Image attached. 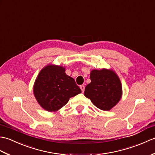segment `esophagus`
<instances>
[{
	"mask_svg": "<svg viewBox=\"0 0 155 155\" xmlns=\"http://www.w3.org/2000/svg\"><path fill=\"white\" fill-rule=\"evenodd\" d=\"M80 88H81L82 92H83H83L84 91V85H81Z\"/></svg>",
	"mask_w": 155,
	"mask_h": 155,
	"instance_id": "1",
	"label": "esophagus"
}]
</instances>
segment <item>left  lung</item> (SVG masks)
<instances>
[{"label":"left lung","instance_id":"left-lung-1","mask_svg":"<svg viewBox=\"0 0 155 155\" xmlns=\"http://www.w3.org/2000/svg\"><path fill=\"white\" fill-rule=\"evenodd\" d=\"M90 78L91 82L85 87L84 96L99 109L111 110L123 95L118 76L112 69H93L91 72Z\"/></svg>","mask_w":155,"mask_h":155}]
</instances>
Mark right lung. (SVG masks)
<instances>
[{"mask_svg": "<svg viewBox=\"0 0 155 155\" xmlns=\"http://www.w3.org/2000/svg\"><path fill=\"white\" fill-rule=\"evenodd\" d=\"M81 93L73 78L66 74L65 67L48 64L36 78L33 93L40 106L48 112H56L68 103L70 98Z\"/></svg>", "mask_w": 155, "mask_h": 155, "instance_id": "right-lung-1", "label": "right lung"}]
</instances>
